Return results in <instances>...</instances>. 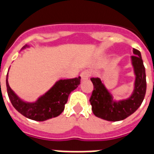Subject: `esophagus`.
<instances>
[{"label":"esophagus","instance_id":"1","mask_svg":"<svg viewBox=\"0 0 154 154\" xmlns=\"http://www.w3.org/2000/svg\"><path fill=\"white\" fill-rule=\"evenodd\" d=\"M81 77H82V80H87L89 77H90V73L88 72H82V73H81Z\"/></svg>","mask_w":154,"mask_h":154}]
</instances>
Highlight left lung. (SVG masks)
<instances>
[{
	"label": "left lung",
	"mask_w": 154,
	"mask_h": 154,
	"mask_svg": "<svg viewBox=\"0 0 154 154\" xmlns=\"http://www.w3.org/2000/svg\"><path fill=\"white\" fill-rule=\"evenodd\" d=\"M134 56H131L135 80L134 90L128 98L116 100L113 95L107 89L102 81L98 77H92L93 91L90 98L91 110L95 116L108 121L123 120L138 110L146 93V74L141 54L135 48L133 49Z\"/></svg>",
	"instance_id": "left-lung-1"
}]
</instances>
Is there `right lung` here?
I'll list each match as a JSON object with an SVG mask.
<instances>
[{
  "instance_id": "add662e5",
  "label": "right lung",
  "mask_w": 154,
  "mask_h": 154,
  "mask_svg": "<svg viewBox=\"0 0 154 154\" xmlns=\"http://www.w3.org/2000/svg\"><path fill=\"white\" fill-rule=\"evenodd\" d=\"M26 48H29V45L25 44L21 50ZM80 82L81 77L58 80L46 93L38 97L35 101L28 102L20 98L10 87L8 74L6 76L7 93L12 106L26 118L36 121H44L62 114L69 94L80 85Z\"/></svg>"
}]
</instances>
